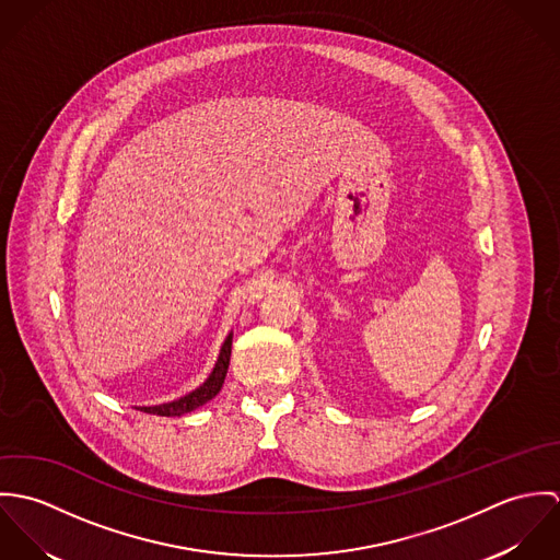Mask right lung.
I'll return each mask as SVG.
<instances>
[{
	"label": "right lung",
	"instance_id": "add662e5",
	"mask_svg": "<svg viewBox=\"0 0 560 560\" xmlns=\"http://www.w3.org/2000/svg\"><path fill=\"white\" fill-rule=\"evenodd\" d=\"M231 345H233V336H229L226 342L222 345L218 364H215L213 373L209 375V380H207L200 388H196L194 393H189V395L183 397V399L163 402V405H155V407H140V411L158 413V416H183V413H187V411H191V409L205 405L207 400L213 399V397L222 390V384H224V377H226V371H229Z\"/></svg>",
	"mask_w": 560,
	"mask_h": 560
}]
</instances>
